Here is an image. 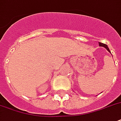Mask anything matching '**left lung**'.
<instances>
[{
  "instance_id": "left-lung-1",
  "label": "left lung",
  "mask_w": 121,
  "mask_h": 121,
  "mask_svg": "<svg viewBox=\"0 0 121 121\" xmlns=\"http://www.w3.org/2000/svg\"><path fill=\"white\" fill-rule=\"evenodd\" d=\"M99 45L100 47H104V48H105V49H106V50L109 52H111L110 51V49H109V48L108 47V45H107L104 44V43H101V42H99Z\"/></svg>"
}]
</instances>
